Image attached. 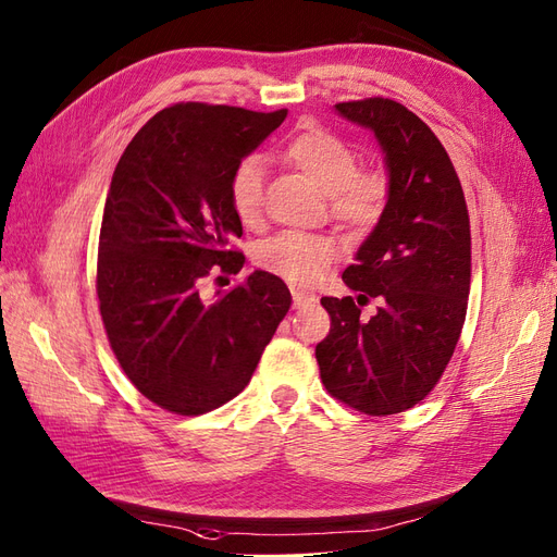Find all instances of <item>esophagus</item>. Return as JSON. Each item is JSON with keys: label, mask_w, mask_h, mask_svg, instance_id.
<instances>
[{"label": "esophagus", "mask_w": 557, "mask_h": 557, "mask_svg": "<svg viewBox=\"0 0 557 557\" xmlns=\"http://www.w3.org/2000/svg\"><path fill=\"white\" fill-rule=\"evenodd\" d=\"M292 298H294V308H306V306H312L317 300L314 294H308L304 289H292Z\"/></svg>", "instance_id": "34e87169"}]
</instances>
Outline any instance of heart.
I'll use <instances>...</instances> for the list:
<instances>
[{
  "instance_id": "obj_1",
  "label": "heart",
  "mask_w": 557,
  "mask_h": 557,
  "mask_svg": "<svg viewBox=\"0 0 557 557\" xmlns=\"http://www.w3.org/2000/svg\"><path fill=\"white\" fill-rule=\"evenodd\" d=\"M282 158L329 196L331 216L349 231H371L385 214L389 180L380 170H359L352 145L324 128H308L294 135ZM228 196L235 214L245 224L257 221L263 208V165L247 156L235 165ZM336 259V247L326 237L282 233L257 249V263L268 273L296 284H310Z\"/></svg>"
}]
</instances>
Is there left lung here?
<instances>
[{
    "instance_id": "obj_1",
    "label": "left lung",
    "mask_w": 557,
    "mask_h": 557,
    "mask_svg": "<svg viewBox=\"0 0 557 557\" xmlns=\"http://www.w3.org/2000/svg\"><path fill=\"white\" fill-rule=\"evenodd\" d=\"M385 153L389 200L343 282L324 296L329 336L314 347L326 392L367 416H394L436 387L467 317L471 231L462 184L429 125L387 98L338 102ZM379 300L373 318L360 306Z\"/></svg>"
}]
</instances>
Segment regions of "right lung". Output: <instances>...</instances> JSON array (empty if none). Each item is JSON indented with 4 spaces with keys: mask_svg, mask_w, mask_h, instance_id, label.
<instances>
[{
    "mask_svg": "<svg viewBox=\"0 0 557 557\" xmlns=\"http://www.w3.org/2000/svg\"><path fill=\"white\" fill-rule=\"evenodd\" d=\"M284 119L287 109L172 104L133 137L111 177L95 284L102 324L131 383L177 416L240 394L289 312L287 284L265 270L212 304L198 289L212 270L240 273L228 182Z\"/></svg>",
    "mask_w": 557,
    "mask_h": 557,
    "instance_id": "right-lung-1",
    "label": "right lung"
}]
</instances>
